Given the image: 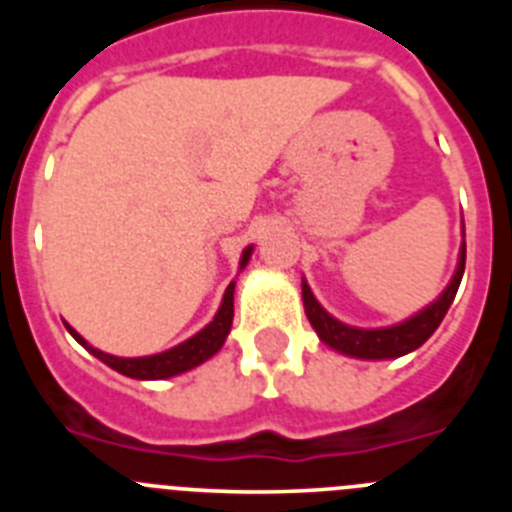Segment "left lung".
<instances>
[{
	"instance_id": "8db88e82",
	"label": "left lung",
	"mask_w": 512,
	"mask_h": 512,
	"mask_svg": "<svg viewBox=\"0 0 512 512\" xmlns=\"http://www.w3.org/2000/svg\"><path fill=\"white\" fill-rule=\"evenodd\" d=\"M464 261H467V243H461L459 251V266L454 271V279L449 282V287L443 289L441 297L433 300L431 305L423 307L420 312H415L413 318L402 320V323L390 325V328H354V325H346L341 320H336L330 312L323 310L312 289L307 287V282L302 279V302H305V315L310 320V325L315 328V333L320 336V341L325 346L336 348L338 354L354 356V359H397V356H405L410 351H415L418 346H423L428 338L433 336V330L441 325L443 315L449 312L451 302L456 297V289H459L461 277H464Z\"/></svg>"
}]
</instances>
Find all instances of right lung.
<instances>
[{
  "label": "right lung",
  "mask_w": 512,
  "mask_h": 512,
  "mask_svg": "<svg viewBox=\"0 0 512 512\" xmlns=\"http://www.w3.org/2000/svg\"><path fill=\"white\" fill-rule=\"evenodd\" d=\"M251 253H253V246H248L246 251H243L241 269L248 264ZM233 292H235V282H230L228 289H225L223 302H220V310L215 312V318H212L210 323L200 330V333H194L192 338H187V341L179 343V346L169 348V351H161V354H153V356L122 359V356L104 354V351H99V348L89 346V343L84 341V338H81L79 333L71 328V325H66V328H69V333L81 343V346L87 348L89 354H94L99 361H104V364L110 366V369L125 374V377L169 379V377H176V374L189 372V369H194V366L205 364L207 359H212V356H215L217 351L223 348L225 338H228V333H230V325H233Z\"/></svg>",
  "instance_id": "right-lung-1"
}]
</instances>
